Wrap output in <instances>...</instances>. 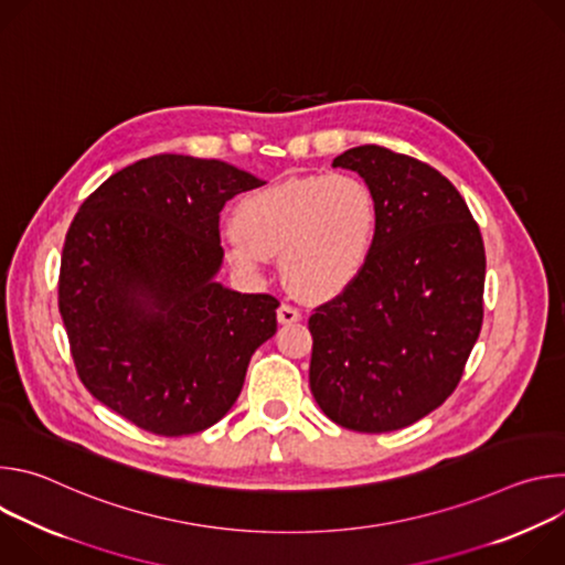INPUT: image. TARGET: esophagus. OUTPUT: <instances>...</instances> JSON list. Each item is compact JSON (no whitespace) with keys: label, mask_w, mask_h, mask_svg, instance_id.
<instances>
[{"label":"esophagus","mask_w":565,"mask_h":565,"mask_svg":"<svg viewBox=\"0 0 565 565\" xmlns=\"http://www.w3.org/2000/svg\"><path fill=\"white\" fill-rule=\"evenodd\" d=\"M277 319H279V324H295V321L301 319V312L290 303H281L277 308Z\"/></svg>","instance_id":"1"}]
</instances>
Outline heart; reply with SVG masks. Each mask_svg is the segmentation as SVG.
Listing matches in <instances>:
<instances>
[{"label": "heart", "mask_w": 565, "mask_h": 565, "mask_svg": "<svg viewBox=\"0 0 565 565\" xmlns=\"http://www.w3.org/2000/svg\"><path fill=\"white\" fill-rule=\"evenodd\" d=\"M375 227V199L362 179L290 177L238 201L225 257L250 277L279 257L281 279L292 295L327 301L362 275Z\"/></svg>", "instance_id": "obj_1"}]
</instances>
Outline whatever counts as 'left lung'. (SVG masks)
Here are the masks:
<instances>
[{"instance_id":"8db88e82","label":"left lung","mask_w":565,"mask_h":565,"mask_svg":"<svg viewBox=\"0 0 565 565\" xmlns=\"http://www.w3.org/2000/svg\"><path fill=\"white\" fill-rule=\"evenodd\" d=\"M333 168L371 188L377 227L362 275L308 319L310 391L340 427L395 431L460 382L482 327L486 246L465 199L427 163L362 145Z\"/></svg>"}]
</instances>
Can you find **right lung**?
Returning <instances> with one entry per match:
<instances>
[{"label":"right lung","mask_w":565,"mask_h":565,"mask_svg":"<svg viewBox=\"0 0 565 565\" xmlns=\"http://www.w3.org/2000/svg\"><path fill=\"white\" fill-rule=\"evenodd\" d=\"M266 181L223 160L158 153L109 177L64 241L57 303L79 380L158 436L199 434L244 388L279 301L216 281L218 214Z\"/></svg>","instance_id":"add662e5"}]
</instances>
